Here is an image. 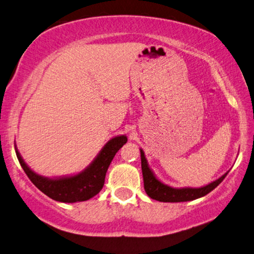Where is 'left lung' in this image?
Instances as JSON below:
<instances>
[{
    "mask_svg": "<svg viewBox=\"0 0 254 254\" xmlns=\"http://www.w3.org/2000/svg\"><path fill=\"white\" fill-rule=\"evenodd\" d=\"M141 152V168H142V175H143V183H144V190L150 198L156 199L159 201H163V203H179V201H188L194 200L197 198H200L208 192L213 190L220 185L223 179L226 177L229 171L215 182L210 183L206 186L199 187V188H191V187H185V188H174L170 187L168 185L163 184L160 182L153 171L150 169L148 165L147 159H145L144 152L142 149H140Z\"/></svg>",
    "mask_w": 254,
    "mask_h": 254,
    "instance_id": "8db88e82",
    "label": "left lung"
}]
</instances>
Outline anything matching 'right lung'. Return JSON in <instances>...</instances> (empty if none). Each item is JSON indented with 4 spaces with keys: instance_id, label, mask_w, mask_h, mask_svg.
Instances as JSON below:
<instances>
[{
    "instance_id": "add662e5",
    "label": "right lung",
    "mask_w": 254,
    "mask_h": 254,
    "mask_svg": "<svg viewBox=\"0 0 254 254\" xmlns=\"http://www.w3.org/2000/svg\"><path fill=\"white\" fill-rule=\"evenodd\" d=\"M127 141V135L112 137L102 148L96 158L89 163L88 167L77 175L65 177L48 178L38 175L24 162L15 145V152L21 167L27 174L29 179L38 189L51 199L62 203H77L91 199L97 195L104 186L106 171L120 149Z\"/></svg>"
}]
</instances>
